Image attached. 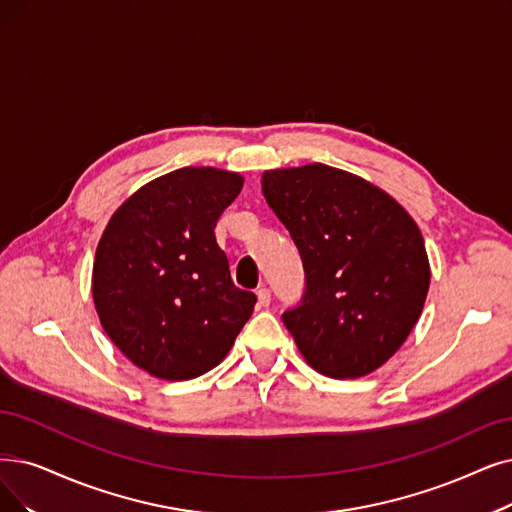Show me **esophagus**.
<instances>
[{
  "label": "esophagus",
  "instance_id": "obj_1",
  "mask_svg": "<svg viewBox=\"0 0 512 512\" xmlns=\"http://www.w3.org/2000/svg\"><path fill=\"white\" fill-rule=\"evenodd\" d=\"M256 296H258V306L271 304V290L267 288V285H260V288L256 290Z\"/></svg>",
  "mask_w": 512,
  "mask_h": 512
}]
</instances>
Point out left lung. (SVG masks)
Listing matches in <instances>:
<instances>
[{
  "label": "left lung",
  "instance_id": "1",
  "mask_svg": "<svg viewBox=\"0 0 512 512\" xmlns=\"http://www.w3.org/2000/svg\"><path fill=\"white\" fill-rule=\"evenodd\" d=\"M262 195L302 258V304L283 315L315 372H376L414 330L431 264L414 218L357 174L325 163L262 174Z\"/></svg>",
  "mask_w": 512,
  "mask_h": 512
}]
</instances>
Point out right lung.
<instances>
[{
	"instance_id": "add662e5",
	"label": "right lung",
	"mask_w": 512,
	"mask_h": 512,
	"mask_svg": "<svg viewBox=\"0 0 512 512\" xmlns=\"http://www.w3.org/2000/svg\"><path fill=\"white\" fill-rule=\"evenodd\" d=\"M243 187L220 168H180L134 191L102 233L92 298L100 325L136 367L191 380L229 355L256 296L235 288L214 227Z\"/></svg>"
}]
</instances>
